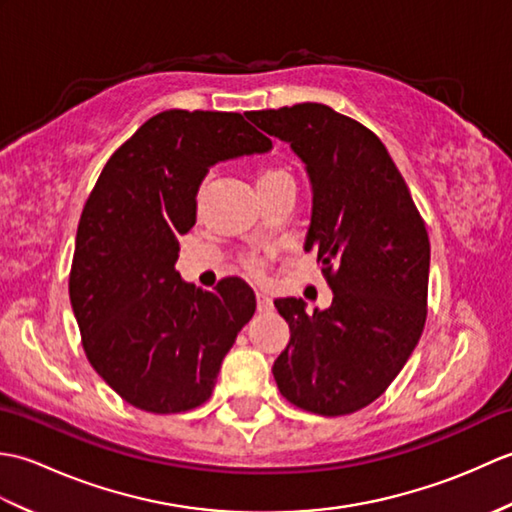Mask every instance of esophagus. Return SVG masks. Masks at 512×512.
Wrapping results in <instances>:
<instances>
[{
	"label": "esophagus",
	"instance_id": "obj_1",
	"mask_svg": "<svg viewBox=\"0 0 512 512\" xmlns=\"http://www.w3.org/2000/svg\"><path fill=\"white\" fill-rule=\"evenodd\" d=\"M257 310L259 312H270L273 310V299H270L268 295H264V292H257Z\"/></svg>",
	"mask_w": 512,
	"mask_h": 512
}]
</instances>
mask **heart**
<instances>
[{
	"instance_id": "obj_1",
	"label": "heart",
	"mask_w": 512,
	"mask_h": 512,
	"mask_svg": "<svg viewBox=\"0 0 512 512\" xmlns=\"http://www.w3.org/2000/svg\"><path fill=\"white\" fill-rule=\"evenodd\" d=\"M284 176H288V173L277 171V169H266V171H262V176H259L257 187H264V184L273 182V180H277V178H284ZM244 268L248 270V275L262 277V275H264V259L259 257V255H248V257L244 259Z\"/></svg>"
}]
</instances>
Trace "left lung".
Masks as SVG:
<instances>
[{
  "instance_id": "8db88e82",
  "label": "left lung",
  "mask_w": 512,
  "mask_h": 512,
  "mask_svg": "<svg viewBox=\"0 0 512 512\" xmlns=\"http://www.w3.org/2000/svg\"><path fill=\"white\" fill-rule=\"evenodd\" d=\"M306 165L312 215L303 248L317 253L332 306L275 299L290 328L273 376L281 396L319 416L367 407L416 350L427 319L429 237L378 136L321 103L248 112Z\"/></svg>"
}]
</instances>
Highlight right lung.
<instances>
[{
	"label": "right lung",
	"instance_id": "obj_1",
	"mask_svg": "<svg viewBox=\"0 0 512 512\" xmlns=\"http://www.w3.org/2000/svg\"><path fill=\"white\" fill-rule=\"evenodd\" d=\"M270 149L242 114L167 110L103 167L76 231L70 303L88 361L129 405L178 413L211 398L255 295L239 277L213 290L182 281L178 237L213 165Z\"/></svg>",
	"mask_w": 512,
	"mask_h": 512
}]
</instances>
